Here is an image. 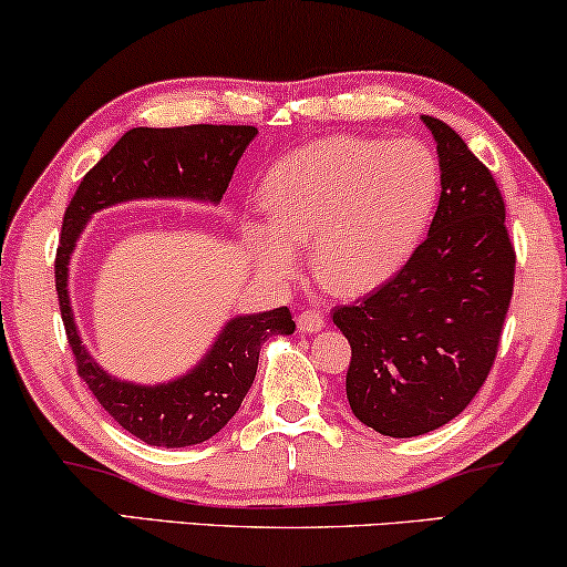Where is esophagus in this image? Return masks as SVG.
Wrapping results in <instances>:
<instances>
[{"mask_svg": "<svg viewBox=\"0 0 567 567\" xmlns=\"http://www.w3.org/2000/svg\"><path fill=\"white\" fill-rule=\"evenodd\" d=\"M297 324L301 332H317L324 328V315L317 312V309H305V312L297 317Z\"/></svg>", "mask_w": 567, "mask_h": 567, "instance_id": "obj_1", "label": "esophagus"}]
</instances>
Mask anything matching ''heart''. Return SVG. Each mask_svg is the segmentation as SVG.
<instances>
[{
  "mask_svg": "<svg viewBox=\"0 0 567 567\" xmlns=\"http://www.w3.org/2000/svg\"><path fill=\"white\" fill-rule=\"evenodd\" d=\"M439 159L415 138L332 136L284 157L262 181L270 221L247 219L245 237L274 278L297 274L301 243L343 297L374 291L415 252L436 208Z\"/></svg>",
  "mask_w": 567,
  "mask_h": 567,
  "instance_id": "b5f03b06",
  "label": "heart"
}]
</instances>
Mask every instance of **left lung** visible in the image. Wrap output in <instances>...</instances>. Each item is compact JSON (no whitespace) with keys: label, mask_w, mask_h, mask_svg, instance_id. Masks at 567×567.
Returning a JSON list of instances; mask_svg holds the SVG:
<instances>
[{"label":"left lung","mask_w":567,"mask_h":567,"mask_svg":"<svg viewBox=\"0 0 567 567\" xmlns=\"http://www.w3.org/2000/svg\"><path fill=\"white\" fill-rule=\"evenodd\" d=\"M441 198L410 260L332 322L351 343L346 394L363 425L413 439L454 421L491 374L514 293L516 252L491 169L444 121Z\"/></svg>","instance_id":"1"}]
</instances>
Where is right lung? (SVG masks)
I'll list each match as a JSON object with an SVG mask.
<instances>
[{
  "instance_id": "add662e5",
  "label": "right lung",
  "mask_w": 567,
  "mask_h": 567,
  "mask_svg": "<svg viewBox=\"0 0 567 567\" xmlns=\"http://www.w3.org/2000/svg\"><path fill=\"white\" fill-rule=\"evenodd\" d=\"M258 136L255 126L131 128L82 177L66 206L56 250V293L76 374L113 421L150 446L204 444L231 421L258 371L260 346L270 336H291L289 307L237 315L224 324L208 353L188 374L165 384H134L107 374L82 346L72 301L69 260L92 214L123 200L190 198L219 204L243 152Z\"/></svg>"
}]
</instances>
